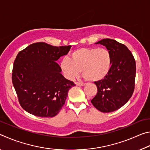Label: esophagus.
Wrapping results in <instances>:
<instances>
[{
	"mask_svg": "<svg viewBox=\"0 0 150 150\" xmlns=\"http://www.w3.org/2000/svg\"><path fill=\"white\" fill-rule=\"evenodd\" d=\"M76 85L77 86H85L86 84L85 83H76Z\"/></svg>",
	"mask_w": 150,
	"mask_h": 150,
	"instance_id": "obj_1",
	"label": "esophagus"
}]
</instances>
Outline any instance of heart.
Masks as SVG:
<instances>
[{
  "label": "heart",
  "instance_id": "heart-1",
  "mask_svg": "<svg viewBox=\"0 0 150 150\" xmlns=\"http://www.w3.org/2000/svg\"><path fill=\"white\" fill-rule=\"evenodd\" d=\"M111 63L110 54L105 48L81 47L71 52L70 59L63 57L60 67L68 79H73L81 71L86 79L95 82L107 75Z\"/></svg>",
  "mask_w": 150,
  "mask_h": 150
}]
</instances>
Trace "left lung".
<instances>
[{"label":"left lung","mask_w":150,"mask_h":150,"mask_svg":"<svg viewBox=\"0 0 150 150\" xmlns=\"http://www.w3.org/2000/svg\"><path fill=\"white\" fill-rule=\"evenodd\" d=\"M95 44L106 47L110 54L112 63L107 75L95 82L98 92L91 103L102 112H110L124 106L132 95L136 62L128 48L115 40L103 39Z\"/></svg>","instance_id":"1"}]
</instances>
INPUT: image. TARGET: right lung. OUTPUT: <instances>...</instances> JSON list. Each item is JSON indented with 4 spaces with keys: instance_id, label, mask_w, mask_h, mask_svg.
I'll return each mask as SVG.
<instances>
[{
    "instance_id": "1",
    "label": "right lung",
    "mask_w": 150,
    "mask_h": 150,
    "mask_svg": "<svg viewBox=\"0 0 150 150\" xmlns=\"http://www.w3.org/2000/svg\"><path fill=\"white\" fill-rule=\"evenodd\" d=\"M71 45L53 46L37 42L20 51L14 60L12 84L22 108L40 117L59 112L74 83L65 79L57 63Z\"/></svg>"
}]
</instances>
